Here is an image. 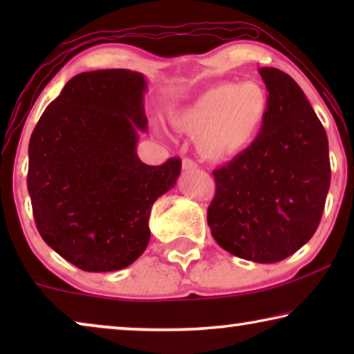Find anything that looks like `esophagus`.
Here are the masks:
<instances>
[{
	"instance_id": "obj_1",
	"label": "esophagus",
	"mask_w": 354,
	"mask_h": 354,
	"mask_svg": "<svg viewBox=\"0 0 354 354\" xmlns=\"http://www.w3.org/2000/svg\"><path fill=\"white\" fill-rule=\"evenodd\" d=\"M196 167H198V165H196L195 160H192L189 158L183 159V170H195Z\"/></svg>"
}]
</instances>
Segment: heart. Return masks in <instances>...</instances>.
I'll use <instances>...</instances> for the list:
<instances>
[{
	"instance_id": "heart-1",
	"label": "heart",
	"mask_w": 354,
	"mask_h": 354,
	"mask_svg": "<svg viewBox=\"0 0 354 354\" xmlns=\"http://www.w3.org/2000/svg\"><path fill=\"white\" fill-rule=\"evenodd\" d=\"M268 95L257 82H221L171 113L176 129L196 137L205 159L227 160L245 151L259 134Z\"/></svg>"
}]
</instances>
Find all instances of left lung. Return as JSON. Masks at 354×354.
I'll return each instance as SVG.
<instances>
[{"label": "left lung", "instance_id": "8db88e82", "mask_svg": "<svg viewBox=\"0 0 354 354\" xmlns=\"http://www.w3.org/2000/svg\"><path fill=\"white\" fill-rule=\"evenodd\" d=\"M259 73L268 92L266 122L245 151L212 171L207 225L231 254L272 263L314 236L331 165L326 131L298 84L278 68Z\"/></svg>", "mask_w": 354, "mask_h": 354}]
</instances>
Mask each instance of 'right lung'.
I'll return each instance as SVG.
<instances>
[{
    "label": "right lung",
    "mask_w": 354,
    "mask_h": 354,
    "mask_svg": "<svg viewBox=\"0 0 354 354\" xmlns=\"http://www.w3.org/2000/svg\"><path fill=\"white\" fill-rule=\"evenodd\" d=\"M147 81L113 68L76 75L41 113L29 140L28 192L44 241L84 272H115L149 241L154 201L175 185L181 159L143 164Z\"/></svg>",
    "instance_id": "add662e5"
}]
</instances>
